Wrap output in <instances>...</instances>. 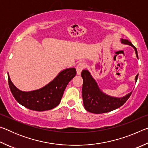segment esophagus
I'll list each match as a JSON object with an SVG mask.
<instances>
[{
	"label": "esophagus",
	"instance_id": "1",
	"mask_svg": "<svg viewBox=\"0 0 148 148\" xmlns=\"http://www.w3.org/2000/svg\"><path fill=\"white\" fill-rule=\"evenodd\" d=\"M86 68V64L84 63V62H79L78 64H77V66H76V72H77V74L79 75L81 74L82 71H83V70Z\"/></svg>",
	"mask_w": 148,
	"mask_h": 148
}]
</instances>
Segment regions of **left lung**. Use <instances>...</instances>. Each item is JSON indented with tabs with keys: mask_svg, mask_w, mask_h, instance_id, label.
Returning <instances> with one entry per match:
<instances>
[{
	"mask_svg": "<svg viewBox=\"0 0 148 148\" xmlns=\"http://www.w3.org/2000/svg\"><path fill=\"white\" fill-rule=\"evenodd\" d=\"M121 43L128 44L133 47L137 58V49L131 42L127 40L121 39ZM81 76L83 78L82 86V98L85 109L87 111L93 114H102L111 112L123 106L131 96L132 92L127 94L126 96L121 98L113 97L104 94L101 91L97 82L91 76V74L87 70L82 71ZM138 74L135 77V81H137Z\"/></svg>",
	"mask_w": 148,
	"mask_h": 148,
	"instance_id": "8db88e82",
	"label": "left lung"
}]
</instances>
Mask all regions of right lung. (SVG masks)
<instances>
[{"instance_id":"right-lung-1","label":"right lung","mask_w":148,"mask_h":148,"mask_svg":"<svg viewBox=\"0 0 148 148\" xmlns=\"http://www.w3.org/2000/svg\"><path fill=\"white\" fill-rule=\"evenodd\" d=\"M76 74L75 68L65 69L46 86L29 92L17 89L12 82L8 74V80L12 93L20 104L31 110L42 112L58 106L65 88Z\"/></svg>"}]
</instances>
